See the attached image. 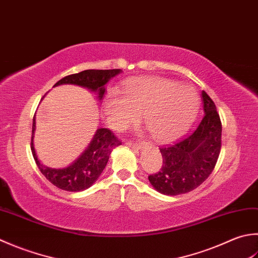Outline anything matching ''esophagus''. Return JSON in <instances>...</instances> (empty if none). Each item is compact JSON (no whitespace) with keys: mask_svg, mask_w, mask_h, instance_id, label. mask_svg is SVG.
Wrapping results in <instances>:
<instances>
[{"mask_svg":"<svg viewBox=\"0 0 258 258\" xmlns=\"http://www.w3.org/2000/svg\"><path fill=\"white\" fill-rule=\"evenodd\" d=\"M125 144H127L131 148H133L135 150H139L142 148V143H138V142H133V141H126Z\"/></svg>","mask_w":258,"mask_h":258,"instance_id":"1","label":"esophagus"}]
</instances>
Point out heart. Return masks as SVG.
<instances>
[{"label": "heart", "instance_id": "heart-1", "mask_svg": "<svg viewBox=\"0 0 258 258\" xmlns=\"http://www.w3.org/2000/svg\"><path fill=\"white\" fill-rule=\"evenodd\" d=\"M199 106V96L191 86L144 77L126 83L122 94L110 92L104 100L103 112L106 122L117 131L135 123L139 115H143L151 135L160 142H169L188 130Z\"/></svg>", "mask_w": 258, "mask_h": 258}]
</instances>
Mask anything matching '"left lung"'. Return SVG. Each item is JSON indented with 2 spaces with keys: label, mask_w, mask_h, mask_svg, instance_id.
<instances>
[{
  "label": "left lung",
  "mask_w": 258,
  "mask_h": 258,
  "mask_svg": "<svg viewBox=\"0 0 258 258\" xmlns=\"http://www.w3.org/2000/svg\"><path fill=\"white\" fill-rule=\"evenodd\" d=\"M205 115L190 135L162 146V166L149 175L151 184L160 194L178 196L190 192L204 182L215 169L221 149V120L208 94L201 93Z\"/></svg>",
  "instance_id": "8db88e82"
}]
</instances>
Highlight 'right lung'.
Listing matches in <instances>:
<instances>
[{
  "label": "right lung",
  "mask_w": 258,
  "mask_h": 258,
  "mask_svg": "<svg viewBox=\"0 0 258 258\" xmlns=\"http://www.w3.org/2000/svg\"><path fill=\"white\" fill-rule=\"evenodd\" d=\"M120 69H109V70H97L88 69L80 72L78 74H73L66 76L60 79L54 86L72 84L82 86V87L90 89V92L98 93L99 100L103 99L105 94V85L109 82V79L118 75ZM35 130V115L33 116L32 123V136H31V151L33 159L37 163L41 173L57 188L77 192L83 191L92 186L98 176L102 174L106 164L108 162L109 155L113 149L122 144V142L114 135L112 131L108 128H98L94 139L89 146L85 150V152L70 164L63 169H52L43 165L40 162L37 154H35L33 146V133Z\"/></svg>",
  "instance_id": "add662e5"
}]
</instances>
